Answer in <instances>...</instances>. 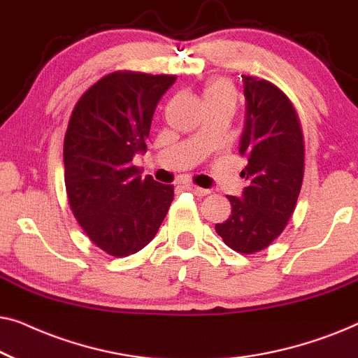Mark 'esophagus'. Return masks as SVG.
Returning a JSON list of instances; mask_svg holds the SVG:
<instances>
[{
    "mask_svg": "<svg viewBox=\"0 0 358 358\" xmlns=\"http://www.w3.org/2000/svg\"><path fill=\"white\" fill-rule=\"evenodd\" d=\"M184 189H187L189 192H192V194H195V195H199V197H203V195L210 194V190H207V189H202V187H199V185H195V184H192V182H187V184H184Z\"/></svg>",
    "mask_w": 358,
    "mask_h": 358,
    "instance_id": "obj_1",
    "label": "esophagus"
}]
</instances>
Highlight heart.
<instances>
[{"label":"heart","mask_w":358,"mask_h":358,"mask_svg":"<svg viewBox=\"0 0 358 358\" xmlns=\"http://www.w3.org/2000/svg\"><path fill=\"white\" fill-rule=\"evenodd\" d=\"M218 99H234L231 85L222 78H213L203 86V101H218Z\"/></svg>","instance_id":"1"}]
</instances>
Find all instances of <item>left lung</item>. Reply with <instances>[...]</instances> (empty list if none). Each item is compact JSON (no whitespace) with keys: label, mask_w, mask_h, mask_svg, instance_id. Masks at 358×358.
<instances>
[{"label":"left lung","mask_w":358,"mask_h":358,"mask_svg":"<svg viewBox=\"0 0 358 358\" xmlns=\"http://www.w3.org/2000/svg\"><path fill=\"white\" fill-rule=\"evenodd\" d=\"M244 78L246 124L239 155L246 158L241 197L228 195L231 215L215 229L224 244L254 254L280 236L295 212L305 174V140L285 92L271 81Z\"/></svg>","instance_id":"obj_1"}]
</instances>
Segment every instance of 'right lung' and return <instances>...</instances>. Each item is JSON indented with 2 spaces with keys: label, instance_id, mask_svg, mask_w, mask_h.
<instances>
[{
  "label": "right lung",
  "instance_id": "add662e5",
  "mask_svg": "<svg viewBox=\"0 0 358 358\" xmlns=\"http://www.w3.org/2000/svg\"><path fill=\"white\" fill-rule=\"evenodd\" d=\"M174 75L114 71L76 102L63 143L71 212L87 238L115 257L138 252L156 236L174 200L134 166L146 151L151 119Z\"/></svg>",
  "mask_w": 358,
  "mask_h": 358
}]
</instances>
